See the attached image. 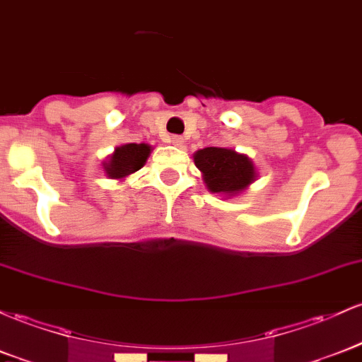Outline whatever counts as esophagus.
I'll list each match as a JSON object with an SVG mask.
<instances>
[{
	"mask_svg": "<svg viewBox=\"0 0 362 362\" xmlns=\"http://www.w3.org/2000/svg\"><path fill=\"white\" fill-rule=\"evenodd\" d=\"M172 144H173V146H177V148H182V146L185 144L184 137H180V136H173V137H172Z\"/></svg>",
	"mask_w": 362,
	"mask_h": 362,
	"instance_id": "34e87169",
	"label": "esophagus"
}]
</instances>
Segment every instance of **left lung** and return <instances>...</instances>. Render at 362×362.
I'll return each mask as SVG.
<instances>
[{
  "label": "left lung",
  "mask_w": 362,
  "mask_h": 362,
  "mask_svg": "<svg viewBox=\"0 0 362 362\" xmlns=\"http://www.w3.org/2000/svg\"><path fill=\"white\" fill-rule=\"evenodd\" d=\"M206 189L225 199L239 196L257 178L256 165L247 154L230 148H204L194 153Z\"/></svg>",
  "instance_id": "8db88e82"
}]
</instances>
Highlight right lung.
I'll return each mask as SVG.
<instances>
[{"label": "right lung", "instance_id": "add662e5", "mask_svg": "<svg viewBox=\"0 0 362 362\" xmlns=\"http://www.w3.org/2000/svg\"><path fill=\"white\" fill-rule=\"evenodd\" d=\"M151 151H153V148L149 144H144V142H141V144L130 142V144L118 146L110 154L108 160L103 161V172L113 180H125L129 175L136 173L137 170H141L146 165Z\"/></svg>", "mask_w": 362, "mask_h": 362}]
</instances>
